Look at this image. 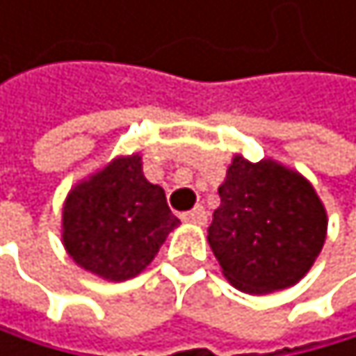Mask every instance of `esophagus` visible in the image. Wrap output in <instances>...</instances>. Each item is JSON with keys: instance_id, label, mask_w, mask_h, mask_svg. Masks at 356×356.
<instances>
[{"instance_id": "obj_1", "label": "esophagus", "mask_w": 356, "mask_h": 356, "mask_svg": "<svg viewBox=\"0 0 356 356\" xmlns=\"http://www.w3.org/2000/svg\"><path fill=\"white\" fill-rule=\"evenodd\" d=\"M181 220L188 222V224H198V226H202V224H207V211H204L202 207H194L192 211L184 213Z\"/></svg>"}]
</instances>
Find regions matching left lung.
Instances as JSON below:
<instances>
[{
  "instance_id": "left-lung-1",
  "label": "left lung",
  "mask_w": 356,
  "mask_h": 356,
  "mask_svg": "<svg viewBox=\"0 0 356 356\" xmlns=\"http://www.w3.org/2000/svg\"><path fill=\"white\" fill-rule=\"evenodd\" d=\"M218 194L207 241L237 291L269 295L305 277L325 245L329 220L299 170L235 154Z\"/></svg>"
}]
</instances>
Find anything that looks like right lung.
<instances>
[{"label": "right lung", "mask_w": 356, "mask_h": 356, "mask_svg": "<svg viewBox=\"0 0 356 356\" xmlns=\"http://www.w3.org/2000/svg\"><path fill=\"white\" fill-rule=\"evenodd\" d=\"M179 224L164 190L143 175L140 154H130L70 188L61 209V241L81 269L126 282L147 269Z\"/></svg>", "instance_id": "add662e5"}]
</instances>
